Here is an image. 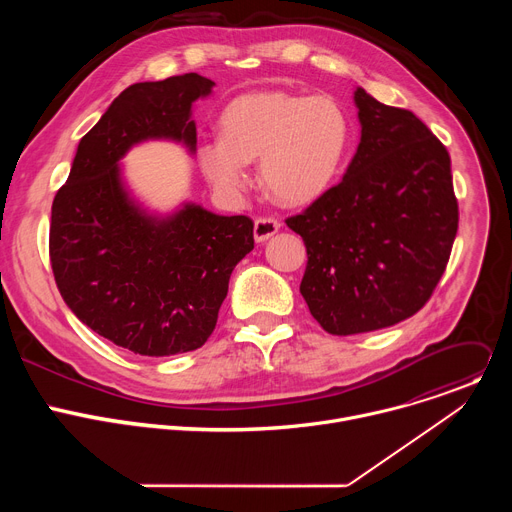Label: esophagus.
<instances>
[{
    "instance_id": "34e87169",
    "label": "esophagus",
    "mask_w": 512,
    "mask_h": 512,
    "mask_svg": "<svg viewBox=\"0 0 512 512\" xmlns=\"http://www.w3.org/2000/svg\"><path fill=\"white\" fill-rule=\"evenodd\" d=\"M279 221L277 218H273V216H259L257 221H255V229H253V233H255V241H267L269 237H273L277 231H279Z\"/></svg>"
}]
</instances>
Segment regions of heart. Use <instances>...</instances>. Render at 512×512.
<instances>
[{"label": "heart", "instance_id": "obj_1", "mask_svg": "<svg viewBox=\"0 0 512 512\" xmlns=\"http://www.w3.org/2000/svg\"><path fill=\"white\" fill-rule=\"evenodd\" d=\"M221 137L196 145V164L210 186L237 196L259 158V180L285 206H304L326 194L340 176L352 123L332 97L257 91L233 99L218 119Z\"/></svg>", "mask_w": 512, "mask_h": 512}]
</instances>
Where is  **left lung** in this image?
I'll list each match as a JSON object with an SVG mask.
<instances>
[{
    "label": "left lung",
    "mask_w": 512,
    "mask_h": 512,
    "mask_svg": "<svg viewBox=\"0 0 512 512\" xmlns=\"http://www.w3.org/2000/svg\"><path fill=\"white\" fill-rule=\"evenodd\" d=\"M358 150L306 210L285 218L306 245L302 296L334 336L373 332L417 314L458 233L450 154L411 111L356 89Z\"/></svg>",
    "instance_id": "obj_1"
}]
</instances>
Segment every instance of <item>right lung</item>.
I'll use <instances>...</instances> for the list:
<instances>
[{"mask_svg":"<svg viewBox=\"0 0 512 512\" xmlns=\"http://www.w3.org/2000/svg\"><path fill=\"white\" fill-rule=\"evenodd\" d=\"M212 85L188 72L127 87L81 139L52 202L48 251L62 300L99 336L141 356L200 348L235 265L255 247L245 214L186 204L158 221L121 186L117 162L137 141L170 137L194 150L190 109Z\"/></svg>","mask_w":512,"mask_h":512,"instance_id":"add662e5","label":"right lung"}]
</instances>
